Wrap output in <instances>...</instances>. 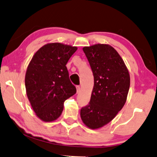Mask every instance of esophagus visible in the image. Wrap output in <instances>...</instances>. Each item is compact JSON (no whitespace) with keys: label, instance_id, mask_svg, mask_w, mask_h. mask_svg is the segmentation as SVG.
<instances>
[{"label":"esophagus","instance_id":"34e87169","mask_svg":"<svg viewBox=\"0 0 157 157\" xmlns=\"http://www.w3.org/2000/svg\"><path fill=\"white\" fill-rule=\"evenodd\" d=\"M76 89H77V93H78L79 92V90H80V86H76Z\"/></svg>","mask_w":157,"mask_h":157}]
</instances>
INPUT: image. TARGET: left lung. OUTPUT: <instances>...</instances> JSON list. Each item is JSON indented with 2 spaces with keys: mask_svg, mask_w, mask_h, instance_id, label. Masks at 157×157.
Instances as JSON below:
<instances>
[{
  "mask_svg": "<svg viewBox=\"0 0 157 157\" xmlns=\"http://www.w3.org/2000/svg\"><path fill=\"white\" fill-rule=\"evenodd\" d=\"M83 51L94 77L90 100L82 107V121L91 129L109 123L124 106L130 88V75L123 59L113 47L98 44Z\"/></svg>",
  "mask_w": 157,
  "mask_h": 157,
  "instance_id": "8db88e82",
  "label": "left lung"
}]
</instances>
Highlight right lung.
<instances>
[{
  "mask_svg": "<svg viewBox=\"0 0 157 157\" xmlns=\"http://www.w3.org/2000/svg\"><path fill=\"white\" fill-rule=\"evenodd\" d=\"M78 49L58 42L44 45L34 54L25 75L27 98L36 115L45 122L61 115L64 101L76 93L66 64Z\"/></svg>",
  "mask_w": 157,
  "mask_h": 157,
  "instance_id": "right-lung-1",
  "label": "right lung"
}]
</instances>
